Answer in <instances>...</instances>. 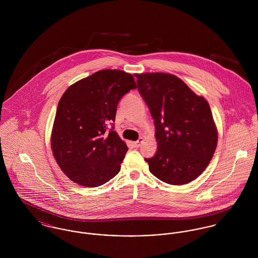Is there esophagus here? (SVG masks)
Masks as SVG:
<instances>
[{
  "label": "esophagus",
  "mask_w": 258,
  "mask_h": 258,
  "mask_svg": "<svg viewBox=\"0 0 258 258\" xmlns=\"http://www.w3.org/2000/svg\"><path fill=\"white\" fill-rule=\"evenodd\" d=\"M142 141H143V138H140L138 141H136V142H133V146H134V147H139V146L141 145Z\"/></svg>",
  "instance_id": "34e87169"
}]
</instances>
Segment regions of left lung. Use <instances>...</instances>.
<instances>
[{"instance_id":"1","label":"left lung","mask_w":258,"mask_h":258,"mask_svg":"<svg viewBox=\"0 0 258 258\" xmlns=\"http://www.w3.org/2000/svg\"><path fill=\"white\" fill-rule=\"evenodd\" d=\"M138 90L154 119L156 154L145 158L150 172L170 184L197 179L208 167L218 131L208 101L173 74H135Z\"/></svg>"}]
</instances>
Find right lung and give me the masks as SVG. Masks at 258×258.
<instances>
[{
  "mask_svg": "<svg viewBox=\"0 0 258 258\" xmlns=\"http://www.w3.org/2000/svg\"><path fill=\"white\" fill-rule=\"evenodd\" d=\"M135 88L132 74L103 70L75 82L61 96L51 150L60 169L74 183L94 187L119 173L128 147L114 131L113 122L120 99Z\"/></svg>",
  "mask_w": 258,
  "mask_h": 258,
  "instance_id": "add662e5",
  "label": "right lung"
}]
</instances>
